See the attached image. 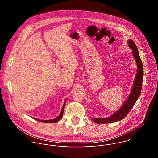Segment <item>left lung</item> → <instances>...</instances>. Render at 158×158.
<instances>
[{"label":"left lung","instance_id":"left-lung-1","mask_svg":"<svg viewBox=\"0 0 158 158\" xmlns=\"http://www.w3.org/2000/svg\"><path fill=\"white\" fill-rule=\"evenodd\" d=\"M128 46L132 50V54L137 64V73L135 77L131 93L123 106L114 114L107 118H93V121L97 124H107L122 120L127 115L140 96L143 85V63L139 57L138 49L135 43L132 40H129Z\"/></svg>","mask_w":158,"mask_h":158}]
</instances>
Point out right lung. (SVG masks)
<instances>
[{"instance_id":"obj_1","label":"right lung","mask_w":158,"mask_h":158,"mask_svg":"<svg viewBox=\"0 0 158 158\" xmlns=\"http://www.w3.org/2000/svg\"><path fill=\"white\" fill-rule=\"evenodd\" d=\"M65 101H66V100H65ZM65 102H64V105H63V106H62V108L60 113L59 116L57 118H55V119H51V120H40V119H36V120H37V121H42V122L47 123H55L57 122V121H58L59 120H60V119H61V118L62 117V114H63V112H64V107H65Z\"/></svg>"}]
</instances>
